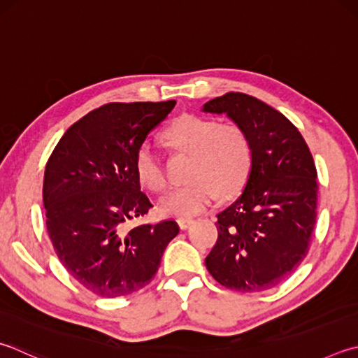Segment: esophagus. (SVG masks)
I'll list each match as a JSON object with an SVG mask.
<instances>
[{"label": "esophagus", "mask_w": 358, "mask_h": 358, "mask_svg": "<svg viewBox=\"0 0 358 358\" xmlns=\"http://www.w3.org/2000/svg\"><path fill=\"white\" fill-rule=\"evenodd\" d=\"M177 222L180 225V229L185 230V229H187V227H189L194 222V220H192V217H180Z\"/></svg>", "instance_id": "obj_1"}]
</instances>
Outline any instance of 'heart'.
Segmentation results:
<instances>
[{
    "label": "heart",
    "mask_w": 358,
    "mask_h": 358,
    "mask_svg": "<svg viewBox=\"0 0 358 358\" xmlns=\"http://www.w3.org/2000/svg\"><path fill=\"white\" fill-rule=\"evenodd\" d=\"M166 145L180 153H189L183 187L172 191L159 201L166 216L186 217L203 211L219 192L233 197L244 189L253 166V147L245 129L206 117L183 114L173 119L162 131ZM134 173L139 183L152 192L166 189V177L158 155L144 142L134 155Z\"/></svg>",
    "instance_id": "b5f03b06"
}]
</instances>
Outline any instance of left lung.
<instances>
[{"instance_id":"left-lung-1","label":"left lung","mask_w":358,"mask_h":358,"mask_svg":"<svg viewBox=\"0 0 358 358\" xmlns=\"http://www.w3.org/2000/svg\"><path fill=\"white\" fill-rule=\"evenodd\" d=\"M203 113L227 114L245 129L253 166L239 199L217 214V241L205 258L222 287L258 292L282 283L308 252L316 224V167L307 142L277 109L229 92Z\"/></svg>"}]
</instances>
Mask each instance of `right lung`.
I'll use <instances>...</instances> for the list:
<instances>
[{
  "instance_id": "right-lung-1",
  "label": "right lung",
  "mask_w": 358,
  "mask_h": 358,
  "mask_svg": "<svg viewBox=\"0 0 358 358\" xmlns=\"http://www.w3.org/2000/svg\"><path fill=\"white\" fill-rule=\"evenodd\" d=\"M175 103L94 109L64 133L45 167L48 236L69 274L96 296H128L147 287L178 235L175 220L125 227L153 206L136 178V150Z\"/></svg>"
}]
</instances>
